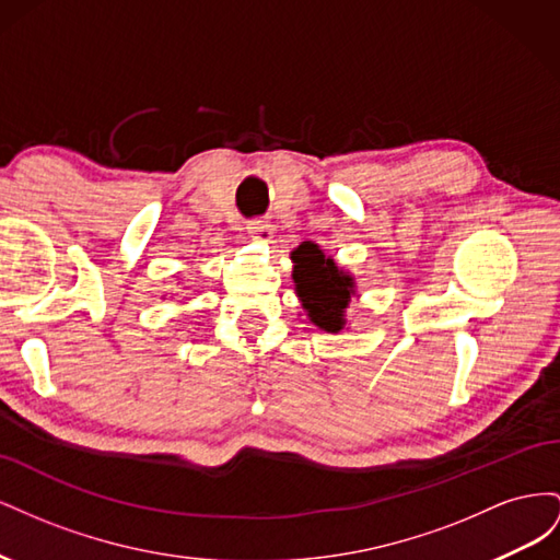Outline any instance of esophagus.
Listing matches in <instances>:
<instances>
[{
    "mask_svg": "<svg viewBox=\"0 0 560 560\" xmlns=\"http://www.w3.org/2000/svg\"><path fill=\"white\" fill-rule=\"evenodd\" d=\"M247 233L252 241L270 243V238H273V226H270L268 222H261V219H254V222H249V226H247Z\"/></svg>",
    "mask_w": 560,
    "mask_h": 560,
    "instance_id": "esophagus-1",
    "label": "esophagus"
}]
</instances>
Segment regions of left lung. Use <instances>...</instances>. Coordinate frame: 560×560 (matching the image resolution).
I'll return each mask as SVG.
<instances>
[{"instance_id":"1","label":"left lung","mask_w":560,"mask_h":560,"mask_svg":"<svg viewBox=\"0 0 560 560\" xmlns=\"http://www.w3.org/2000/svg\"><path fill=\"white\" fill-rule=\"evenodd\" d=\"M294 284L303 311L322 331L338 334L346 327V308L354 294L352 276L343 273L317 245L306 243L292 252Z\"/></svg>"}]
</instances>
